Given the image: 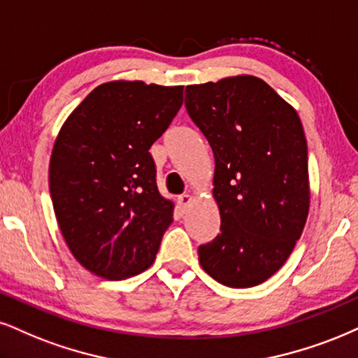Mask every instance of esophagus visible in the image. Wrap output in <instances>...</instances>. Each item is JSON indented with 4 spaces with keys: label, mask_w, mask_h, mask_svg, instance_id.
<instances>
[{
    "label": "esophagus",
    "mask_w": 358,
    "mask_h": 358,
    "mask_svg": "<svg viewBox=\"0 0 358 358\" xmlns=\"http://www.w3.org/2000/svg\"><path fill=\"white\" fill-rule=\"evenodd\" d=\"M178 204L182 210H187L189 206L192 204V196H189V194H182V196L178 197Z\"/></svg>",
    "instance_id": "obj_1"
}]
</instances>
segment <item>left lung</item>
I'll use <instances>...</instances> for the list:
<instances>
[{
	"label": "left lung",
	"mask_w": 358,
	"mask_h": 358,
	"mask_svg": "<svg viewBox=\"0 0 358 358\" xmlns=\"http://www.w3.org/2000/svg\"><path fill=\"white\" fill-rule=\"evenodd\" d=\"M186 109L214 152L220 234L199 245L213 279L247 289L272 277L308 215L307 141L299 114L255 76L186 87Z\"/></svg>",
	"instance_id": "obj_1"
}]
</instances>
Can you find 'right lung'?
Segmentation results:
<instances>
[{
    "label": "right lung",
    "instance_id": "add662e5",
    "mask_svg": "<svg viewBox=\"0 0 358 358\" xmlns=\"http://www.w3.org/2000/svg\"><path fill=\"white\" fill-rule=\"evenodd\" d=\"M182 86L111 81L66 119L50 162L52 207L87 271L121 280L148 268L172 222L149 152L182 106Z\"/></svg>",
    "mask_w": 358,
    "mask_h": 358
}]
</instances>
